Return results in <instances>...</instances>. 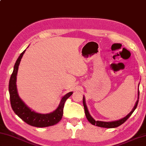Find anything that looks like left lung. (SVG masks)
Listing matches in <instances>:
<instances>
[{"label": "left lung", "instance_id": "left-lung-1", "mask_svg": "<svg viewBox=\"0 0 146 146\" xmlns=\"http://www.w3.org/2000/svg\"><path fill=\"white\" fill-rule=\"evenodd\" d=\"M138 95H139V98H138V99H139V91H138ZM138 103H139V100H137V101L136 102V104H135V105L134 106L133 109V110L130 112V113L127 115V116L124 117L123 119L119 120V121H116L103 122V121H96L95 120H94L92 117H91V115H90V113H89V112L88 111L87 106H86V105L85 98L83 97V103L84 108H85V115H86V119H88V121L90 122L92 124L96 125L97 126H99V127H106V128H113V127H117L119 126H121V125L123 123H124V122L129 119V117L131 115V114L133 113V111H135V110L136 109L137 106L138 105Z\"/></svg>", "mask_w": 146, "mask_h": 146}]
</instances>
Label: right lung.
Wrapping results in <instances>:
<instances>
[{
  "label": "right lung",
  "mask_w": 146,
  "mask_h": 146,
  "mask_svg": "<svg viewBox=\"0 0 146 146\" xmlns=\"http://www.w3.org/2000/svg\"><path fill=\"white\" fill-rule=\"evenodd\" d=\"M25 51V50L23 51L20 54L19 58L17 59L16 63L15 64L13 72L9 80V92L11 108L15 113L20 119L31 126L38 127L53 126V125L58 123L62 119L65 103L66 99L72 94L73 92H70L64 96L61 99L57 109L52 113L47 114L38 113L28 108L18 95L16 85L18 69H19V64Z\"/></svg>",
  "instance_id": "add662e5"
}]
</instances>
